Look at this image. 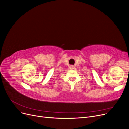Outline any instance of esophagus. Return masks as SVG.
I'll return each mask as SVG.
<instances>
[{
	"label": "esophagus",
	"mask_w": 129,
	"mask_h": 129,
	"mask_svg": "<svg viewBox=\"0 0 129 129\" xmlns=\"http://www.w3.org/2000/svg\"><path fill=\"white\" fill-rule=\"evenodd\" d=\"M71 69H73V68H74L73 66H71Z\"/></svg>",
	"instance_id": "esophagus-1"
}]
</instances>
